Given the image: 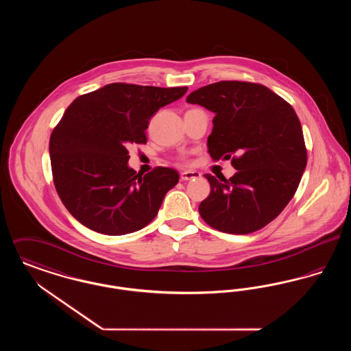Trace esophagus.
<instances>
[{"instance_id":"obj_1","label":"esophagus","mask_w":351,"mask_h":351,"mask_svg":"<svg viewBox=\"0 0 351 351\" xmlns=\"http://www.w3.org/2000/svg\"><path fill=\"white\" fill-rule=\"evenodd\" d=\"M201 173L197 171H191V169H186L180 173V179L183 182H188V180H195V179H200Z\"/></svg>"}]
</instances>
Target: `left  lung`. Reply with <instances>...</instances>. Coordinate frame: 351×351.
Instances as JSON below:
<instances>
[{
  "label": "left lung",
  "instance_id": "1",
  "mask_svg": "<svg viewBox=\"0 0 351 351\" xmlns=\"http://www.w3.org/2000/svg\"><path fill=\"white\" fill-rule=\"evenodd\" d=\"M186 102L213 112L208 151L230 159V179L204 175L210 193L202 219L219 232L249 234L278 217L293 197L306 167V149L293 108L267 86L219 82L192 92Z\"/></svg>",
  "mask_w": 351,
  "mask_h": 351
}]
</instances>
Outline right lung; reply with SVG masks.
I'll return each mask as SVG.
<instances>
[{"mask_svg":"<svg viewBox=\"0 0 351 351\" xmlns=\"http://www.w3.org/2000/svg\"><path fill=\"white\" fill-rule=\"evenodd\" d=\"M186 90L108 84L68 106L51 134V168L60 200L84 226L123 235L156 217L179 173L156 167L142 177L128 165V147L146 143L151 117Z\"/></svg>","mask_w":351,"mask_h":351,"instance_id":"1","label":"right lung"}]
</instances>
